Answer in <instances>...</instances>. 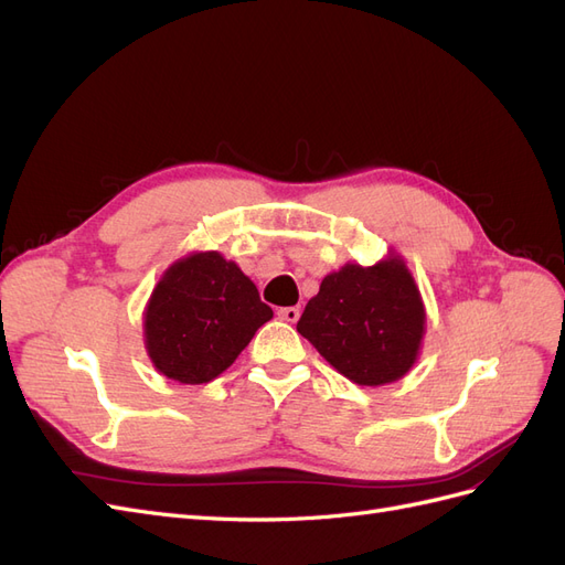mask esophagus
<instances>
[{"label": "esophagus", "mask_w": 565, "mask_h": 565, "mask_svg": "<svg viewBox=\"0 0 565 565\" xmlns=\"http://www.w3.org/2000/svg\"><path fill=\"white\" fill-rule=\"evenodd\" d=\"M278 316H280L285 322H297L299 316H301V311L297 309V306H287V309H280V311H278Z\"/></svg>", "instance_id": "34e87169"}]
</instances>
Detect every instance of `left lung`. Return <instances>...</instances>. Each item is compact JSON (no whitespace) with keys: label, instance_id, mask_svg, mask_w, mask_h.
Here are the masks:
<instances>
[{"label":"left lung","instance_id":"1","mask_svg":"<svg viewBox=\"0 0 565 565\" xmlns=\"http://www.w3.org/2000/svg\"><path fill=\"white\" fill-rule=\"evenodd\" d=\"M297 330L358 386H384L415 367L426 334L419 285L396 249L372 266L347 262L322 278Z\"/></svg>","mask_w":565,"mask_h":565}]
</instances>
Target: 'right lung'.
Here are the masks:
<instances>
[{
	"mask_svg": "<svg viewBox=\"0 0 565 565\" xmlns=\"http://www.w3.org/2000/svg\"><path fill=\"white\" fill-rule=\"evenodd\" d=\"M270 318V306L241 266L216 249H195L169 264L152 287L143 347L167 380L207 384L235 363Z\"/></svg>",
	"mask_w": 565,
	"mask_h": 565,
	"instance_id": "obj_1",
	"label": "right lung"
}]
</instances>
